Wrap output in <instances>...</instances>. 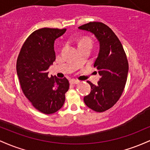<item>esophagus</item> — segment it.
Here are the masks:
<instances>
[{"mask_svg":"<svg viewBox=\"0 0 150 150\" xmlns=\"http://www.w3.org/2000/svg\"><path fill=\"white\" fill-rule=\"evenodd\" d=\"M79 82H80V81L79 80H70V84H78Z\"/></svg>","mask_w":150,"mask_h":150,"instance_id":"1","label":"esophagus"}]
</instances>
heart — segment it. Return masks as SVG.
Here are the masks:
<instances>
[{
	"instance_id": "heart-1",
	"label": "heart",
	"mask_w": 150,
	"mask_h": 150,
	"mask_svg": "<svg viewBox=\"0 0 150 150\" xmlns=\"http://www.w3.org/2000/svg\"><path fill=\"white\" fill-rule=\"evenodd\" d=\"M86 42L89 43V44H91V43H90V41H89V39H82V40L81 41V42H80V44H82V43H86Z\"/></svg>"
}]
</instances>
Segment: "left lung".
<instances>
[{"instance_id":"obj_1","label":"left lung","mask_w":150,"mask_h":150,"mask_svg":"<svg viewBox=\"0 0 150 150\" xmlns=\"http://www.w3.org/2000/svg\"><path fill=\"white\" fill-rule=\"evenodd\" d=\"M78 29L92 33L99 43L94 67L101 78L97 85L87 81L91 92L84 97V101L93 111L103 112L116 104L125 88L128 73L126 55L114 32L102 22H89Z\"/></svg>"}]
</instances>
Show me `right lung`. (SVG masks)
Masks as SVG:
<instances>
[{
  "mask_svg": "<svg viewBox=\"0 0 150 150\" xmlns=\"http://www.w3.org/2000/svg\"><path fill=\"white\" fill-rule=\"evenodd\" d=\"M66 29L42 28L34 31L26 39L17 60V74L22 92L40 112L51 114L65 102L69 89L65 77L48 76V69L56 60L54 42Z\"/></svg>",
  "mask_w": 150,
  "mask_h": 150,
  "instance_id": "right-lung-1",
  "label": "right lung"
}]
</instances>
